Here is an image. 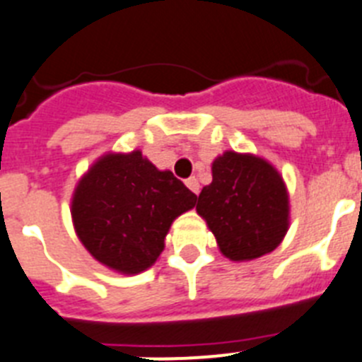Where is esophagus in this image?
<instances>
[{"label":"esophagus","instance_id":"34e87169","mask_svg":"<svg viewBox=\"0 0 362 362\" xmlns=\"http://www.w3.org/2000/svg\"><path fill=\"white\" fill-rule=\"evenodd\" d=\"M185 185H187V187L191 189L194 194L200 193V182H198V178H194V177L187 178V180H185Z\"/></svg>","mask_w":362,"mask_h":362}]
</instances>
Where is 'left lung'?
<instances>
[{
	"mask_svg": "<svg viewBox=\"0 0 362 362\" xmlns=\"http://www.w3.org/2000/svg\"><path fill=\"white\" fill-rule=\"evenodd\" d=\"M213 182L198 194L197 213L230 262L272 252L291 226V198L281 173L254 153L227 149L211 165Z\"/></svg>",
	"mask_w": 362,
	"mask_h": 362,
	"instance_id": "1",
	"label": "left lung"
}]
</instances>
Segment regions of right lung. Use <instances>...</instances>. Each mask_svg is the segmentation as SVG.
<instances>
[{"mask_svg": "<svg viewBox=\"0 0 362 362\" xmlns=\"http://www.w3.org/2000/svg\"><path fill=\"white\" fill-rule=\"evenodd\" d=\"M197 194L171 171L142 155L104 153L71 194V221L84 249L119 274L148 270L164 250L171 223L191 211Z\"/></svg>", "mask_w": 362, "mask_h": 362, "instance_id": "add662e5", "label": "right lung"}]
</instances>
